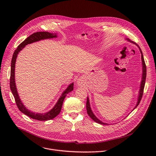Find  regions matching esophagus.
Instances as JSON below:
<instances>
[{"instance_id": "esophagus-1", "label": "esophagus", "mask_w": 156, "mask_h": 156, "mask_svg": "<svg viewBox=\"0 0 156 156\" xmlns=\"http://www.w3.org/2000/svg\"><path fill=\"white\" fill-rule=\"evenodd\" d=\"M78 83H80V81H78Z\"/></svg>"}]
</instances>
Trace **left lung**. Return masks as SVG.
<instances>
[{
  "label": "left lung",
  "mask_w": 156,
  "mask_h": 156,
  "mask_svg": "<svg viewBox=\"0 0 156 156\" xmlns=\"http://www.w3.org/2000/svg\"><path fill=\"white\" fill-rule=\"evenodd\" d=\"M128 41H129V42H132V43H134L135 44L134 42H133L131 41H130L129 39H127ZM137 45V44H136ZM137 46L138 47L140 51V52L141 54V60H142V66H143V74H142V81H141V86H140V92H139V96H138V102H137V104H136V105L135 106V107L134 108V109L137 107V106L139 105L141 100V98L143 97V91H144V85H145V82H146V64H145V62H144V57H143V52L140 49V48L137 45ZM133 109V110H134ZM86 110H87V113L88 114V115L90 116L94 122H96V123H98L99 124H101V125H108L107 123H103L102 122H101L100 120H99L95 115L94 114H93V112H92L91 110V107H90V100H89V98H87V101H86Z\"/></svg>",
  "instance_id": "left-lung-1"
}]
</instances>
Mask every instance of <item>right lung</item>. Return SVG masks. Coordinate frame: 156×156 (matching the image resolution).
I'll use <instances>...</instances> for the list:
<instances>
[{"instance_id":"add662e5","label":"right lung","mask_w":156,"mask_h":156,"mask_svg":"<svg viewBox=\"0 0 156 156\" xmlns=\"http://www.w3.org/2000/svg\"><path fill=\"white\" fill-rule=\"evenodd\" d=\"M56 37H57L56 34L50 33L46 31L34 33L31 35H30L29 37H28L24 41H23L20 44V45L18 46L17 49L15 51L12 57V59L10 87L12 93L14 96L16 105L22 113H23L24 114L27 115V116L30 117L33 119H35L37 120H41V121L49 120L55 118L56 116H57L59 114L62 109V106L63 104V100L66 95L73 90V83L70 84L68 86V87L66 89V90L62 93V96H60V98L58 99L55 106L50 111H49L48 112L44 113V114H41V113H35V112H31V111H30V110L27 109V107L23 105V104L22 103L17 92V90L15 85V67L16 59L18 54V52H20V51L23 49V48H25V46L27 45V44H29L36 41H39L42 39H51Z\"/></svg>"}]
</instances>
